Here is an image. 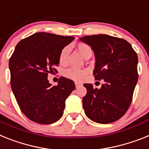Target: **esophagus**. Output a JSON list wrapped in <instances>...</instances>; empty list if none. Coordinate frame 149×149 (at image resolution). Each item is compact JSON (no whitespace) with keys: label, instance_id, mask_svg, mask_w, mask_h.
Listing matches in <instances>:
<instances>
[{"label":"esophagus","instance_id":"obj_1","mask_svg":"<svg viewBox=\"0 0 149 149\" xmlns=\"http://www.w3.org/2000/svg\"><path fill=\"white\" fill-rule=\"evenodd\" d=\"M75 86H76L77 88H78V87H79L80 86H82V83H79V82H75Z\"/></svg>","mask_w":149,"mask_h":149}]
</instances>
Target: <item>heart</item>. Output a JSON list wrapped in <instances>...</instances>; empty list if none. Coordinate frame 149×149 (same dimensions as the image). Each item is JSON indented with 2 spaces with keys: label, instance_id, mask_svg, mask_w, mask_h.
Returning <instances> with one entry per match:
<instances>
[{
  "label": "heart",
  "instance_id": "1",
  "mask_svg": "<svg viewBox=\"0 0 149 149\" xmlns=\"http://www.w3.org/2000/svg\"><path fill=\"white\" fill-rule=\"evenodd\" d=\"M77 49L79 52L82 57H86V56L92 54V48L90 47L89 45H88L86 43H80L77 44ZM69 54V47H63L62 51H61L59 55V63L60 64L63 65L65 64L66 61H67V57ZM63 77L66 78L71 79L72 81H76V82H82L83 79L86 77L88 75V70L82 69V70H78V69L74 68H69L65 70L63 72Z\"/></svg>",
  "mask_w": 149,
  "mask_h": 149
}]
</instances>
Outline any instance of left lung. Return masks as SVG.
<instances>
[{
    "label": "left lung",
    "mask_w": 149,
    "mask_h": 149,
    "mask_svg": "<svg viewBox=\"0 0 149 149\" xmlns=\"http://www.w3.org/2000/svg\"><path fill=\"white\" fill-rule=\"evenodd\" d=\"M92 47L96 80L104 79L102 88L86 83L87 93L82 98L85 113L102 124L117 121L128 110L138 81V56L127 41L107 35H93L79 38Z\"/></svg>",
    "instance_id": "obj_1"
}]
</instances>
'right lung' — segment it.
<instances>
[{"instance_id": "right-lung-1", "label": "right lung", "mask_w": 149, "mask_h": 149, "mask_svg": "<svg viewBox=\"0 0 149 149\" xmlns=\"http://www.w3.org/2000/svg\"><path fill=\"white\" fill-rule=\"evenodd\" d=\"M72 36L37 32L21 40L9 61L10 85L21 111L33 122L51 124L63 116L75 83L61 77L52 86L47 74L57 71L59 55Z\"/></svg>"}]
</instances>
